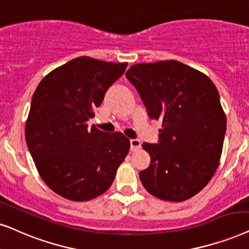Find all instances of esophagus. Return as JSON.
I'll list each match as a JSON object with an SVG mask.
<instances>
[{"label": "esophagus", "mask_w": 249, "mask_h": 249, "mask_svg": "<svg viewBox=\"0 0 249 249\" xmlns=\"http://www.w3.org/2000/svg\"><path fill=\"white\" fill-rule=\"evenodd\" d=\"M140 147H141L140 140H130V150L132 152H134V151H137Z\"/></svg>", "instance_id": "esophagus-1"}]
</instances>
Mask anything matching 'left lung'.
<instances>
[{
	"mask_svg": "<svg viewBox=\"0 0 249 249\" xmlns=\"http://www.w3.org/2000/svg\"><path fill=\"white\" fill-rule=\"evenodd\" d=\"M125 76L151 119L162 121L159 143H143L151 164L140 173L146 191L164 201L192 198L221 159L227 118L209 77L177 60L132 65Z\"/></svg>",
	"mask_w": 249,
	"mask_h": 249,
	"instance_id": "8db88e82",
	"label": "left lung"
}]
</instances>
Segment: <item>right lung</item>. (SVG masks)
I'll return each instance as SVG.
<instances>
[{
  "label": "right lung",
  "mask_w": 249,
  "mask_h": 249,
  "mask_svg": "<svg viewBox=\"0 0 249 249\" xmlns=\"http://www.w3.org/2000/svg\"><path fill=\"white\" fill-rule=\"evenodd\" d=\"M127 65L79 57L51 71L35 90L26 143L41 178L63 198L88 201L103 195L127 157L130 142L124 134L87 124Z\"/></svg>",
  "instance_id": "add662e5"
}]
</instances>
